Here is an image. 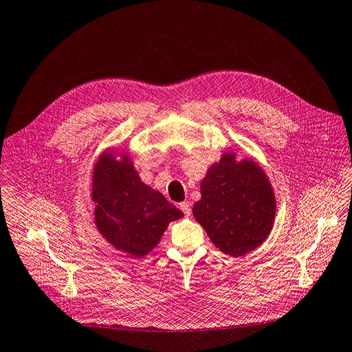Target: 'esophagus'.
Listing matches in <instances>:
<instances>
[{"instance_id": "esophagus-1", "label": "esophagus", "mask_w": 352, "mask_h": 352, "mask_svg": "<svg viewBox=\"0 0 352 352\" xmlns=\"http://www.w3.org/2000/svg\"><path fill=\"white\" fill-rule=\"evenodd\" d=\"M179 207H180V210L184 212V215H187V217H188V215L192 214L190 203H188V201H183V203H180V204H179Z\"/></svg>"}]
</instances>
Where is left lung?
Here are the masks:
<instances>
[{"label":"left lung","mask_w":352,"mask_h":352,"mask_svg":"<svg viewBox=\"0 0 352 352\" xmlns=\"http://www.w3.org/2000/svg\"><path fill=\"white\" fill-rule=\"evenodd\" d=\"M200 192L193 215L221 252L244 256L262 245L272 231L275 193L254 159L236 160L234 152H224L208 168Z\"/></svg>","instance_id":"obj_1"}]
</instances>
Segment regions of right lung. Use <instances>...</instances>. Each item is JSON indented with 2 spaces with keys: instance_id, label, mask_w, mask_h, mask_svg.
Instances as JSON below:
<instances>
[{
  "instance_id": "add662e5",
  "label": "right lung",
  "mask_w": 352,
  "mask_h": 352,
  "mask_svg": "<svg viewBox=\"0 0 352 352\" xmlns=\"http://www.w3.org/2000/svg\"><path fill=\"white\" fill-rule=\"evenodd\" d=\"M91 200L98 232L133 258L148 255L169 223L183 217L164 195L141 180L128 155L114 149L104 151L96 162Z\"/></svg>"
}]
</instances>
